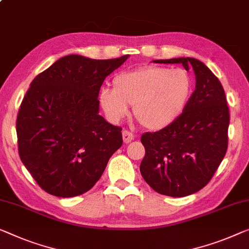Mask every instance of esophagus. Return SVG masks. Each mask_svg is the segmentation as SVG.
I'll return each mask as SVG.
<instances>
[{
	"label": "esophagus",
	"mask_w": 249,
	"mask_h": 249,
	"mask_svg": "<svg viewBox=\"0 0 249 249\" xmlns=\"http://www.w3.org/2000/svg\"><path fill=\"white\" fill-rule=\"evenodd\" d=\"M134 140V134H133V133H131L129 131H123V141H124V143H129V142H132V141Z\"/></svg>",
	"instance_id": "34e87169"
}]
</instances>
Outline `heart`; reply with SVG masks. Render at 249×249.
I'll use <instances>...</instances> for the list:
<instances>
[{
    "instance_id": "b5f03b06",
    "label": "heart",
    "mask_w": 249,
    "mask_h": 249,
    "mask_svg": "<svg viewBox=\"0 0 249 249\" xmlns=\"http://www.w3.org/2000/svg\"><path fill=\"white\" fill-rule=\"evenodd\" d=\"M113 87L99 90L98 102L112 122H118L134 105V115L147 129L164 128L183 113L192 92V80L184 69L144 66L118 72Z\"/></svg>"
}]
</instances>
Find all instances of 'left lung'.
<instances>
[{"instance_id": "obj_1", "label": "left lung", "mask_w": 249, "mask_h": 249, "mask_svg": "<svg viewBox=\"0 0 249 249\" xmlns=\"http://www.w3.org/2000/svg\"><path fill=\"white\" fill-rule=\"evenodd\" d=\"M157 64L192 68L196 89L183 113L166 127L145 133L141 142L145 157L140 171L159 194L185 196L206 187L228 147L229 109L219 79L198 59L173 58Z\"/></svg>"}]
</instances>
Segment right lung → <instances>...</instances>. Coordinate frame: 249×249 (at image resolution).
Segmentation results:
<instances>
[{
  "instance_id": "1",
  "label": "right lung",
  "mask_w": 249,
  "mask_h": 249,
  "mask_svg": "<svg viewBox=\"0 0 249 249\" xmlns=\"http://www.w3.org/2000/svg\"><path fill=\"white\" fill-rule=\"evenodd\" d=\"M127 58L69 54L30 84L17 118L18 155L48 194L71 198L90 190L123 144L122 127L98 114V94Z\"/></svg>"
}]
</instances>
